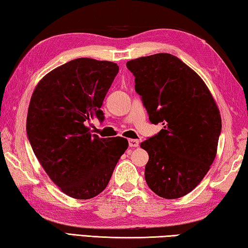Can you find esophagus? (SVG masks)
Returning <instances> with one entry per match:
<instances>
[{
  "label": "esophagus",
  "mask_w": 248,
  "mask_h": 248,
  "mask_svg": "<svg viewBox=\"0 0 248 248\" xmlns=\"http://www.w3.org/2000/svg\"><path fill=\"white\" fill-rule=\"evenodd\" d=\"M128 145L129 147H132V148H136V147L140 146V141L137 140H128Z\"/></svg>",
  "instance_id": "obj_1"
}]
</instances>
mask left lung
I'll use <instances>...</instances> for the list:
<instances>
[{"instance_id": "8db88e82", "label": "left lung", "mask_w": 248, "mask_h": 248, "mask_svg": "<svg viewBox=\"0 0 248 248\" xmlns=\"http://www.w3.org/2000/svg\"><path fill=\"white\" fill-rule=\"evenodd\" d=\"M157 135L142 141L149 155L147 185L160 197L175 199L196 187L209 171L218 148L221 115L201 76L169 53L128 61Z\"/></svg>"}]
</instances>
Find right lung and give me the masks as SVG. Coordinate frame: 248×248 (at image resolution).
<instances>
[{
    "instance_id": "1",
    "label": "right lung",
    "mask_w": 248,
    "mask_h": 248,
    "mask_svg": "<svg viewBox=\"0 0 248 248\" xmlns=\"http://www.w3.org/2000/svg\"><path fill=\"white\" fill-rule=\"evenodd\" d=\"M119 73L116 63L75 59L38 82L30 99L27 135L39 162L63 193L90 199L107 187L128 147L125 138L91 135L85 122L103 120L101 106Z\"/></svg>"
}]
</instances>
